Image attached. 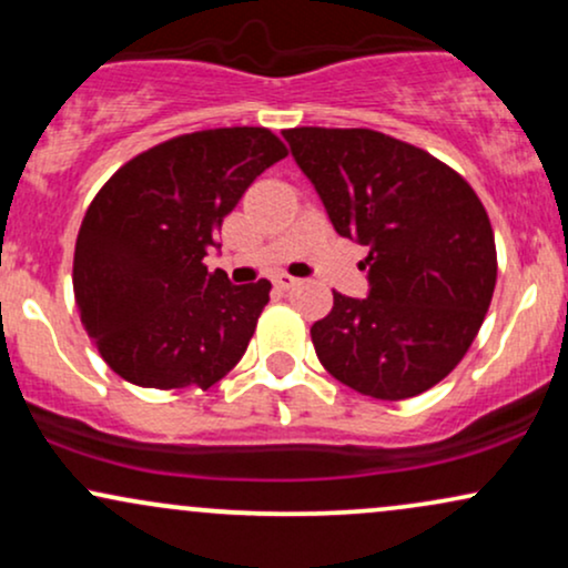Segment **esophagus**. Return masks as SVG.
<instances>
[{
    "label": "esophagus",
    "mask_w": 568,
    "mask_h": 568,
    "mask_svg": "<svg viewBox=\"0 0 568 568\" xmlns=\"http://www.w3.org/2000/svg\"><path fill=\"white\" fill-rule=\"evenodd\" d=\"M275 285L280 291H291V288H296L298 280L293 275H285V272H280V275H275Z\"/></svg>",
    "instance_id": "obj_1"
}]
</instances>
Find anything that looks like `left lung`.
I'll return each mask as SVG.
<instances>
[{"instance_id": "left-lung-1", "label": "left lung", "mask_w": 568, "mask_h": 568, "mask_svg": "<svg viewBox=\"0 0 568 568\" xmlns=\"http://www.w3.org/2000/svg\"><path fill=\"white\" fill-rule=\"evenodd\" d=\"M334 230L368 247V296L334 291L312 325L317 361L376 400L435 387L478 336L497 247L486 207L425 149L366 128L283 130Z\"/></svg>"}]
</instances>
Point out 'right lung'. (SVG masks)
<instances>
[{
	"label": "right lung",
	"mask_w": 568,
	"mask_h": 568,
	"mask_svg": "<svg viewBox=\"0 0 568 568\" xmlns=\"http://www.w3.org/2000/svg\"><path fill=\"white\" fill-rule=\"evenodd\" d=\"M285 154L266 128L200 130L103 184L77 237L74 296L114 374L149 389H207L237 366L272 283L232 285L205 256L245 189Z\"/></svg>",
	"instance_id": "right-lung-1"
}]
</instances>
